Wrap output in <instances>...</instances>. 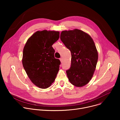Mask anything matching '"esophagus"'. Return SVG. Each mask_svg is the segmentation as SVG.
I'll use <instances>...</instances> for the list:
<instances>
[{"label": "esophagus", "instance_id": "34e87169", "mask_svg": "<svg viewBox=\"0 0 120 120\" xmlns=\"http://www.w3.org/2000/svg\"><path fill=\"white\" fill-rule=\"evenodd\" d=\"M60 61H61V63H62V62H63V58H60Z\"/></svg>", "mask_w": 120, "mask_h": 120}]
</instances>
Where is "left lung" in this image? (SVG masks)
Segmentation results:
<instances>
[{
  "label": "left lung",
  "instance_id": "8db88e82",
  "mask_svg": "<svg viewBox=\"0 0 120 120\" xmlns=\"http://www.w3.org/2000/svg\"><path fill=\"white\" fill-rule=\"evenodd\" d=\"M60 39L71 53V64L66 74L75 86L82 87L92 79L98 55L94 41L89 34L81 30L62 31Z\"/></svg>",
  "mask_w": 120,
  "mask_h": 120
}]
</instances>
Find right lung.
Here are the masks:
<instances>
[{"mask_svg":"<svg viewBox=\"0 0 120 120\" xmlns=\"http://www.w3.org/2000/svg\"><path fill=\"white\" fill-rule=\"evenodd\" d=\"M59 38V31H38L28 39L24 47V69L31 82L40 88L50 86L59 71L61 62L55 58L52 47Z\"/></svg>","mask_w":120,"mask_h":120,"instance_id":"obj_1","label":"right lung"}]
</instances>
